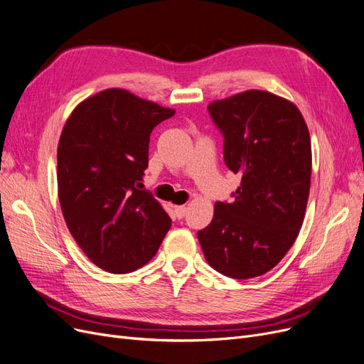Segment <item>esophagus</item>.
<instances>
[{"label": "esophagus", "mask_w": 364, "mask_h": 364, "mask_svg": "<svg viewBox=\"0 0 364 364\" xmlns=\"http://www.w3.org/2000/svg\"><path fill=\"white\" fill-rule=\"evenodd\" d=\"M174 214L178 218H183L186 214V206H174Z\"/></svg>", "instance_id": "obj_1"}]
</instances>
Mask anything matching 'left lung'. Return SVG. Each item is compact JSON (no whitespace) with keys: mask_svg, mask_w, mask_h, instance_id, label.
Instances as JSON below:
<instances>
[{"mask_svg":"<svg viewBox=\"0 0 364 364\" xmlns=\"http://www.w3.org/2000/svg\"><path fill=\"white\" fill-rule=\"evenodd\" d=\"M222 132L226 167L241 176L230 202L197 232L209 266L249 279L272 270L299 234L311 181V142L293 103L246 91L208 106Z\"/></svg>","mask_w":364,"mask_h":364,"instance_id":"1","label":"left lung"}]
</instances>
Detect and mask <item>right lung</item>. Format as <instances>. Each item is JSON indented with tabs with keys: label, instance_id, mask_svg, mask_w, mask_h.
Wrapping results in <instances>:
<instances>
[{
	"label": "right lung",
	"instance_id": "1",
	"mask_svg": "<svg viewBox=\"0 0 364 364\" xmlns=\"http://www.w3.org/2000/svg\"><path fill=\"white\" fill-rule=\"evenodd\" d=\"M173 109L106 90L77 106L58 147L59 202L71 235L95 266L129 273L158 252L171 218L142 186L150 134Z\"/></svg>",
	"mask_w": 364,
	"mask_h": 364
}]
</instances>
